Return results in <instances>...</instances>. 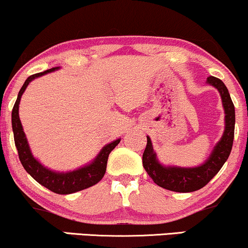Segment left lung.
<instances>
[{
    "label": "left lung",
    "instance_id": "obj_1",
    "mask_svg": "<svg viewBox=\"0 0 248 248\" xmlns=\"http://www.w3.org/2000/svg\"><path fill=\"white\" fill-rule=\"evenodd\" d=\"M207 85L217 88L221 96L225 113V129L223 136L217 142L206 161L201 166L183 168L177 166H163L157 160L152 140L147 136V146L142 155V163L148 175L158 186L175 192H192L205 186L217 175L229 158L234 139L235 112L229 90L220 79L209 77Z\"/></svg>",
    "mask_w": 248,
    "mask_h": 248
}]
</instances>
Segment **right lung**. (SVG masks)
Wrapping results in <instances>:
<instances>
[{
  "label": "right lung",
  "mask_w": 248,
  "mask_h": 248,
  "mask_svg": "<svg viewBox=\"0 0 248 248\" xmlns=\"http://www.w3.org/2000/svg\"><path fill=\"white\" fill-rule=\"evenodd\" d=\"M58 69L59 67H53V69L46 70L44 72L36 73V75L30 76L25 80L23 86L19 90L15 105H14L13 113H11V124H13L14 140H15L17 152H18L19 161H21L25 171L39 184H42L43 186L51 190L52 192L58 193V195H70V193L87 189V187L94 186L99 181H101L105 172H106L108 155L118 146L121 139H118V140L102 147L98 155L94 157V160L85 164L84 167L72 170V171H55V170L44 167L41 162L37 160L31 153L27 136H25L23 127H22L21 120H19V102H21V98L23 95L25 88L31 81L35 80L38 77L47 75V73L53 72Z\"/></svg>",
  "instance_id": "obj_1"
}]
</instances>
